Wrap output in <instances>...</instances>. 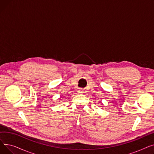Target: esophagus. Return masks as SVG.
Here are the masks:
<instances>
[{
  "label": "esophagus",
  "mask_w": 154,
  "mask_h": 154,
  "mask_svg": "<svg viewBox=\"0 0 154 154\" xmlns=\"http://www.w3.org/2000/svg\"><path fill=\"white\" fill-rule=\"evenodd\" d=\"M78 92H79V93H83L84 92V90L82 89V88H79V89L78 90Z\"/></svg>",
  "instance_id": "esophagus-1"
}]
</instances>
